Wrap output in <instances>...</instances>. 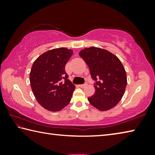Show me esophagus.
Segmentation results:
<instances>
[{
    "label": "esophagus",
    "instance_id": "1",
    "mask_svg": "<svg viewBox=\"0 0 155 155\" xmlns=\"http://www.w3.org/2000/svg\"><path fill=\"white\" fill-rule=\"evenodd\" d=\"M87 85V83H85V84H83V85H80L79 86L81 87V88H84L85 87H86V86Z\"/></svg>",
    "mask_w": 155,
    "mask_h": 155
}]
</instances>
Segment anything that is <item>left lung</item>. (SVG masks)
I'll return each mask as SVG.
<instances>
[{
	"label": "left lung",
	"instance_id": "obj_1",
	"mask_svg": "<svg viewBox=\"0 0 155 155\" xmlns=\"http://www.w3.org/2000/svg\"><path fill=\"white\" fill-rule=\"evenodd\" d=\"M78 54L96 81L95 93L88 98L90 103L102 111L114 108L122 99L127 84V74L120 60L111 52L94 46L84 48Z\"/></svg>",
	"mask_w": 155,
	"mask_h": 155
}]
</instances>
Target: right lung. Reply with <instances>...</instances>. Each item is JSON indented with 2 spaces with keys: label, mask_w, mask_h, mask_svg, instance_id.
<instances>
[{
  "label": "right lung",
  "mask_w": 155,
  "mask_h": 155,
  "mask_svg": "<svg viewBox=\"0 0 155 155\" xmlns=\"http://www.w3.org/2000/svg\"><path fill=\"white\" fill-rule=\"evenodd\" d=\"M73 51L66 48L50 50L38 57L30 72V83L37 101L50 111H59L71 101L75 85L65 66Z\"/></svg>",
  "instance_id": "obj_1"
}]
</instances>
